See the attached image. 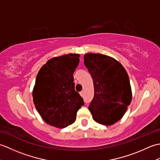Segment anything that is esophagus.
Returning <instances> with one entry per match:
<instances>
[{"label":"esophagus","mask_w":160,"mask_h":160,"mask_svg":"<svg viewBox=\"0 0 160 160\" xmlns=\"http://www.w3.org/2000/svg\"><path fill=\"white\" fill-rule=\"evenodd\" d=\"M80 96H83V95H84V92H83V91H81V92L80 93Z\"/></svg>","instance_id":"obj_1"}]
</instances>
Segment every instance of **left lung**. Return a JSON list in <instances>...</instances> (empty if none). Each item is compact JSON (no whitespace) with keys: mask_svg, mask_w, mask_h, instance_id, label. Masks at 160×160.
Listing matches in <instances>:
<instances>
[{"mask_svg":"<svg viewBox=\"0 0 160 160\" xmlns=\"http://www.w3.org/2000/svg\"><path fill=\"white\" fill-rule=\"evenodd\" d=\"M84 64L93 81L94 97L89 109L98 123L109 126L123 117L132 99L129 78L116 60L100 53H87Z\"/></svg>","mask_w":160,"mask_h":160,"instance_id":"obj_1","label":"left lung"}]
</instances>
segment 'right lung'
<instances>
[{
    "label": "right lung",
    "instance_id": "add662e5",
    "mask_svg": "<svg viewBox=\"0 0 160 160\" xmlns=\"http://www.w3.org/2000/svg\"><path fill=\"white\" fill-rule=\"evenodd\" d=\"M80 55L69 53L53 58L41 67L33 90V103L47 124L65 128L76 121L83 98L75 91L73 73Z\"/></svg>",
    "mask_w": 160,
    "mask_h": 160
}]
</instances>
